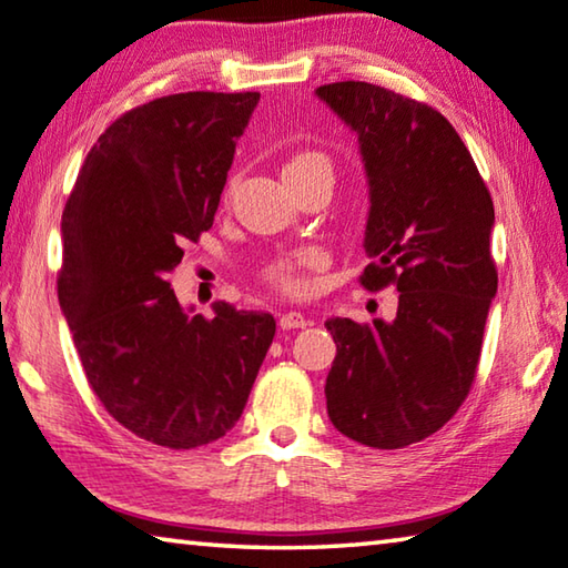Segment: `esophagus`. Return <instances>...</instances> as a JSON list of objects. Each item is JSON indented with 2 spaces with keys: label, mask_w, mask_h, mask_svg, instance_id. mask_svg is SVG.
Segmentation results:
<instances>
[{
  "label": "esophagus",
  "mask_w": 568,
  "mask_h": 568,
  "mask_svg": "<svg viewBox=\"0 0 568 568\" xmlns=\"http://www.w3.org/2000/svg\"><path fill=\"white\" fill-rule=\"evenodd\" d=\"M308 326V318L303 316L298 311H287L281 316V328L283 331H291V328H305Z\"/></svg>",
  "instance_id": "obj_1"
}]
</instances>
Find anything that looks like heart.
<instances>
[{
  "label": "heart",
  "mask_w": 568,
  "mask_h": 568,
  "mask_svg": "<svg viewBox=\"0 0 568 568\" xmlns=\"http://www.w3.org/2000/svg\"><path fill=\"white\" fill-rule=\"evenodd\" d=\"M318 166L331 169L328 159L318 154V151H301V154L287 159V164L283 166V176L301 174V171L318 169ZM321 263H323V255L318 250L291 252V255L275 260V263L267 267V281L273 283L277 291H283L287 295H301L308 291V275L305 273L313 267H318Z\"/></svg>",
  "instance_id": "obj_1"
}]
</instances>
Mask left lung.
Instances as JSON below:
<instances>
[{"instance_id": "1", "label": "left lung", "mask_w": 568, "mask_h": 568, "mask_svg": "<svg viewBox=\"0 0 568 568\" xmlns=\"http://www.w3.org/2000/svg\"><path fill=\"white\" fill-rule=\"evenodd\" d=\"M316 95L358 139L368 217L362 285H397L394 321L328 318L336 358L326 379L341 435L376 449L429 437L475 382L498 273L493 200L443 113L382 85H321Z\"/></svg>"}]
</instances>
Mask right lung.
Returning <instances> with one entry per match:
<instances>
[{"instance_id":"obj_1","label":"right lung","mask_w":568,"mask_h":568,"mask_svg":"<svg viewBox=\"0 0 568 568\" xmlns=\"http://www.w3.org/2000/svg\"><path fill=\"white\" fill-rule=\"evenodd\" d=\"M260 93L164 95L98 136L62 212L58 298L105 412L171 449L235 427L275 318L214 303L184 311L169 273L212 227Z\"/></svg>"}]
</instances>
